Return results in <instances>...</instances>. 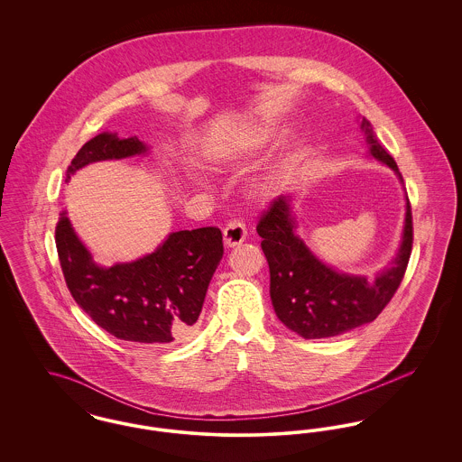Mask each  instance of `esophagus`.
<instances>
[{
  "label": "esophagus",
  "mask_w": 462,
  "mask_h": 462,
  "mask_svg": "<svg viewBox=\"0 0 462 462\" xmlns=\"http://www.w3.org/2000/svg\"><path fill=\"white\" fill-rule=\"evenodd\" d=\"M245 236H247V228L239 220L228 221V225L223 228V241H225L226 247L239 245V244L245 241Z\"/></svg>",
  "instance_id": "obj_1"
}]
</instances>
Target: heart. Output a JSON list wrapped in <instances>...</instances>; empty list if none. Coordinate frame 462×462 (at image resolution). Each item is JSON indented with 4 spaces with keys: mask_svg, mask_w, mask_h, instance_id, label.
<instances>
[{
    "mask_svg": "<svg viewBox=\"0 0 462 462\" xmlns=\"http://www.w3.org/2000/svg\"><path fill=\"white\" fill-rule=\"evenodd\" d=\"M217 157H221V159H225V161H234V159L241 157V151H239V149H228V147H221L220 151H218V154H217Z\"/></svg>",
    "mask_w": 462,
    "mask_h": 462,
    "instance_id": "heart-1",
    "label": "heart"
}]
</instances>
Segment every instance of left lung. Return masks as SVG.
<instances>
[{"mask_svg":"<svg viewBox=\"0 0 462 462\" xmlns=\"http://www.w3.org/2000/svg\"><path fill=\"white\" fill-rule=\"evenodd\" d=\"M360 128L367 134L371 154L402 180L395 159L379 143L373 125L365 117ZM294 228L289 196L273 199L256 225L270 268V298L281 322L305 339L332 337L373 322L395 296L412 253L414 230L409 199L398 254L392 266L373 281L339 273L322 263L296 236Z\"/></svg>","mask_w":462,"mask_h":462,"instance_id":"1","label":"left lung"}]
</instances>
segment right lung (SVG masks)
<instances>
[{"instance_id": "right-lung-1", "label": "right lung", "mask_w": 462, "mask_h": 462, "mask_svg": "<svg viewBox=\"0 0 462 462\" xmlns=\"http://www.w3.org/2000/svg\"><path fill=\"white\" fill-rule=\"evenodd\" d=\"M136 136L100 133L87 142L67 168L66 181L83 166L145 154ZM55 244L67 287L91 320L123 341L164 346L198 329L206 291L223 256L220 228L202 226L168 236L152 254L109 268L93 262L62 213Z\"/></svg>"}]
</instances>
